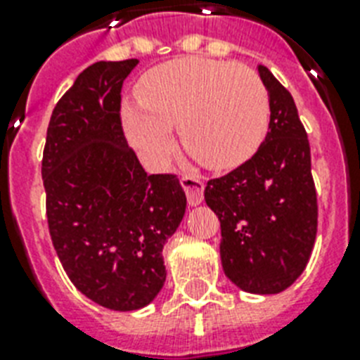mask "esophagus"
Returning a JSON list of instances; mask_svg holds the SVG:
<instances>
[{
  "instance_id": "34e87169",
  "label": "esophagus",
  "mask_w": 360,
  "mask_h": 360,
  "mask_svg": "<svg viewBox=\"0 0 360 360\" xmlns=\"http://www.w3.org/2000/svg\"><path fill=\"white\" fill-rule=\"evenodd\" d=\"M181 186L186 194V200H188V205H200L203 202V188L205 185L202 183L200 177L196 175H183L181 177Z\"/></svg>"
}]
</instances>
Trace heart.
Listing matches in <instances>:
<instances>
[{"label":"heart","mask_w":360,"mask_h":360,"mask_svg":"<svg viewBox=\"0 0 360 360\" xmlns=\"http://www.w3.org/2000/svg\"><path fill=\"white\" fill-rule=\"evenodd\" d=\"M138 103L123 104L124 134L151 168L175 149L174 127L183 146L211 169L245 164L269 129L267 89L256 70L219 59H169L136 84Z\"/></svg>","instance_id":"b5f03b06"}]
</instances>
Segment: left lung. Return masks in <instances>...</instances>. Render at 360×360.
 <instances>
[{"instance_id": "8db88e82", "label": "left lung", "mask_w": 360, "mask_h": 360, "mask_svg": "<svg viewBox=\"0 0 360 360\" xmlns=\"http://www.w3.org/2000/svg\"><path fill=\"white\" fill-rule=\"evenodd\" d=\"M271 120L256 155L205 186V203L220 220V259L243 291L273 295L307 267L318 231V198L310 143L291 93L257 65Z\"/></svg>"}]
</instances>
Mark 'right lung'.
I'll return each instance as SVG.
<instances>
[{"instance_id": "add662e5", "label": "right lung", "mask_w": 360, "mask_h": 360, "mask_svg": "<svg viewBox=\"0 0 360 360\" xmlns=\"http://www.w3.org/2000/svg\"><path fill=\"white\" fill-rule=\"evenodd\" d=\"M138 59L97 61L50 117L42 155L48 230L65 273L110 310L147 307L166 280L162 250L185 217L175 175H147L124 140L121 87Z\"/></svg>"}]
</instances>
